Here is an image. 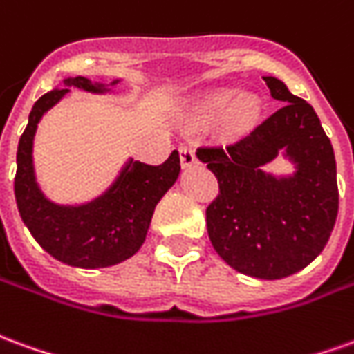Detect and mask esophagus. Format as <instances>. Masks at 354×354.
I'll return each mask as SVG.
<instances>
[{
	"label": "esophagus",
	"instance_id": "1",
	"mask_svg": "<svg viewBox=\"0 0 354 354\" xmlns=\"http://www.w3.org/2000/svg\"><path fill=\"white\" fill-rule=\"evenodd\" d=\"M180 160H182V167H184V169H192V167H195V165L199 162L197 157H195L194 149L187 147V145L180 147Z\"/></svg>",
	"mask_w": 354,
	"mask_h": 354
}]
</instances>
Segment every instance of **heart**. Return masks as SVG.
I'll list each match as a JSON object with an SVG mask.
<instances>
[{"label":"heart","mask_w":354,"mask_h":354,"mask_svg":"<svg viewBox=\"0 0 354 354\" xmlns=\"http://www.w3.org/2000/svg\"><path fill=\"white\" fill-rule=\"evenodd\" d=\"M194 115L201 124L220 120V134L228 140H237L253 132L259 124L263 117V100L251 91L237 93L230 88H220L205 93L195 103Z\"/></svg>","instance_id":"obj_1"}]
</instances>
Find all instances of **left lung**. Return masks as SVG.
Segmentation results:
<instances>
[{
	"mask_svg": "<svg viewBox=\"0 0 354 354\" xmlns=\"http://www.w3.org/2000/svg\"><path fill=\"white\" fill-rule=\"evenodd\" d=\"M283 105L253 132L226 147H201L197 157L218 178L220 195L207 209L214 251L234 270L281 280L315 261L337 218V169L320 118L288 86L263 76ZM278 156L294 167L272 173Z\"/></svg>",
	"mask_w": 354,
	"mask_h": 354,
	"instance_id": "obj_1",
	"label": "left lung"
}]
</instances>
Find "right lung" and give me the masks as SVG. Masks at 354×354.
<instances>
[{"mask_svg": "<svg viewBox=\"0 0 354 354\" xmlns=\"http://www.w3.org/2000/svg\"><path fill=\"white\" fill-rule=\"evenodd\" d=\"M120 78L93 82L68 76L41 95L30 111L17 149L15 197L24 226L57 261L74 268H107L134 257L145 241L153 212L180 176V155L172 151L159 167L128 157L105 192L84 203H57L44 194L34 167V138L41 118L71 93H113Z\"/></svg>", "mask_w": 354, "mask_h": 354, "instance_id": "right-lung-1", "label": "right lung"}]
</instances>
